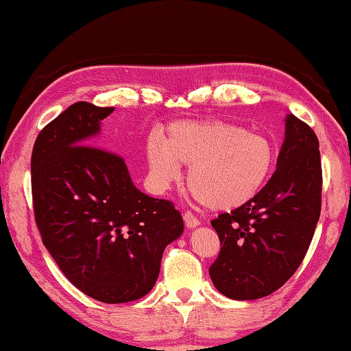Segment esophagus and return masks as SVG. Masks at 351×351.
<instances>
[{"label": "esophagus", "instance_id": "obj_1", "mask_svg": "<svg viewBox=\"0 0 351 351\" xmlns=\"http://www.w3.org/2000/svg\"><path fill=\"white\" fill-rule=\"evenodd\" d=\"M184 223H186L189 229H195V228H198V226H199V219L195 217L192 212H186V213H184Z\"/></svg>", "mask_w": 351, "mask_h": 351}]
</instances>
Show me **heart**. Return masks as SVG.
I'll list each match as a JSON object with an SVG mask.
<instances>
[{"label":"heart","instance_id":"1","mask_svg":"<svg viewBox=\"0 0 351 351\" xmlns=\"http://www.w3.org/2000/svg\"><path fill=\"white\" fill-rule=\"evenodd\" d=\"M145 142L153 181L167 187L189 165L187 186L212 210H235L258 197L276 169L277 150L268 136L232 122L176 121Z\"/></svg>","mask_w":351,"mask_h":351}]
</instances>
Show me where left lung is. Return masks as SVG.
I'll return each mask as SVG.
<instances>
[{
	"label": "left lung",
	"instance_id": "1",
	"mask_svg": "<svg viewBox=\"0 0 351 351\" xmlns=\"http://www.w3.org/2000/svg\"><path fill=\"white\" fill-rule=\"evenodd\" d=\"M320 197L317 136L288 114L277 170L268 184L252 203L212 221L223 245L209 268L213 287L229 299L254 300L287 283L310 247Z\"/></svg>",
	"mask_w": 351,
	"mask_h": 351
}]
</instances>
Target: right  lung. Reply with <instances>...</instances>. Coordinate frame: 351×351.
Instances as JSON below:
<instances>
[{"label": "right lung", "instance_id": "right-lung-1", "mask_svg": "<svg viewBox=\"0 0 351 351\" xmlns=\"http://www.w3.org/2000/svg\"><path fill=\"white\" fill-rule=\"evenodd\" d=\"M112 110L77 102L41 130L32 198L43 245L68 280L99 302L125 304L150 293L184 223L171 201L134 186L121 156L91 147Z\"/></svg>", "mask_w": 351, "mask_h": 351}]
</instances>
